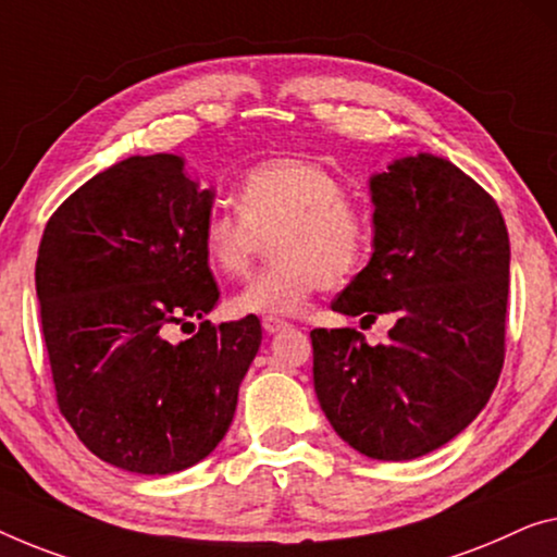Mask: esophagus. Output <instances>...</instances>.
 I'll list each match as a JSON object with an SVG mask.
<instances>
[{
	"label": "esophagus",
	"instance_id": "esophagus-1",
	"mask_svg": "<svg viewBox=\"0 0 557 557\" xmlns=\"http://www.w3.org/2000/svg\"><path fill=\"white\" fill-rule=\"evenodd\" d=\"M262 327H264V332H270V335H275V332L287 330L289 325H287L285 320H280V318H262Z\"/></svg>",
	"mask_w": 557,
	"mask_h": 557
}]
</instances>
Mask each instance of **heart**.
Segmentation results:
<instances>
[{
	"label": "heart",
	"mask_w": 557,
	"mask_h": 557,
	"mask_svg": "<svg viewBox=\"0 0 557 557\" xmlns=\"http://www.w3.org/2000/svg\"><path fill=\"white\" fill-rule=\"evenodd\" d=\"M235 210L214 207L199 230L205 262L222 277H243L264 239L275 262L232 295L235 314H295L322 287L345 285L368 260L370 218L325 164L272 157L247 168Z\"/></svg>",
	"instance_id": "b5f03b06"
}]
</instances>
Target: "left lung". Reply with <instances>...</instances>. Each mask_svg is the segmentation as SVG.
Listing matches in <instances>:
<instances>
[{"label":"left lung","mask_w":557,"mask_h":557,"mask_svg":"<svg viewBox=\"0 0 557 557\" xmlns=\"http://www.w3.org/2000/svg\"><path fill=\"white\" fill-rule=\"evenodd\" d=\"M368 268L332 310L395 320L385 345L352 327L310 332L320 408L375 460H414L460 435L505 360L510 239L495 199L443 157H403L370 180Z\"/></svg>","instance_id":"obj_1"}]
</instances>
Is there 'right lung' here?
I'll return each instance as SVG.
<instances>
[{"mask_svg": "<svg viewBox=\"0 0 557 557\" xmlns=\"http://www.w3.org/2000/svg\"><path fill=\"white\" fill-rule=\"evenodd\" d=\"M214 189L177 154L129 157L49 218L37 297L57 405L99 460L170 475L225 437L262 343L255 314L212 325L220 300L199 230ZM200 327L170 344V326Z\"/></svg>", "mask_w": 557, "mask_h": 557, "instance_id": "1", "label": "right lung"}]
</instances>
